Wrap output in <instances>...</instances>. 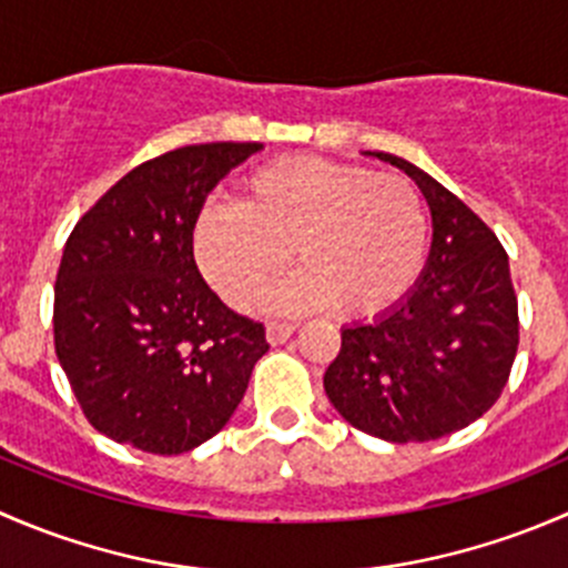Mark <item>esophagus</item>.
<instances>
[{"label": "esophagus", "mask_w": 568, "mask_h": 568, "mask_svg": "<svg viewBox=\"0 0 568 568\" xmlns=\"http://www.w3.org/2000/svg\"><path fill=\"white\" fill-rule=\"evenodd\" d=\"M291 335H294V326L291 324H283V321H268L266 324V341L272 343V346H280V343L288 341Z\"/></svg>", "instance_id": "34e87169"}]
</instances>
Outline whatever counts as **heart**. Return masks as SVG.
Here are the masks:
<instances>
[{
	"instance_id": "obj_1",
	"label": "heart",
	"mask_w": 568,
	"mask_h": 568,
	"mask_svg": "<svg viewBox=\"0 0 568 568\" xmlns=\"http://www.w3.org/2000/svg\"><path fill=\"white\" fill-rule=\"evenodd\" d=\"M291 247L302 268L277 285L274 311L337 307L354 321L379 318L420 277L428 250L426 203L400 175L285 156L252 170L239 203L211 200L194 216L197 268L236 311L257 305Z\"/></svg>"
}]
</instances>
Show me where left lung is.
<instances>
[{
	"label": "left lung",
	"instance_id": "obj_1",
	"mask_svg": "<svg viewBox=\"0 0 568 568\" xmlns=\"http://www.w3.org/2000/svg\"><path fill=\"white\" fill-rule=\"evenodd\" d=\"M432 211V250L415 288L385 316L341 329L324 374L343 420L385 443H428L478 420L506 387L519 346L517 294L495 233L406 159Z\"/></svg>",
	"mask_w": 568,
	"mask_h": 568
}]
</instances>
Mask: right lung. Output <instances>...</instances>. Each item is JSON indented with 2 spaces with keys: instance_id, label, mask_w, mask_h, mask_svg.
<instances>
[{
  "instance_id": "obj_1",
  "label": "right lung",
  "mask_w": 568,
  "mask_h": 568,
  "mask_svg": "<svg viewBox=\"0 0 568 568\" xmlns=\"http://www.w3.org/2000/svg\"><path fill=\"white\" fill-rule=\"evenodd\" d=\"M261 142H205L120 178L77 222L54 285V348L84 417L159 456L225 428L268 352L200 274L192 225L211 189Z\"/></svg>"
}]
</instances>
